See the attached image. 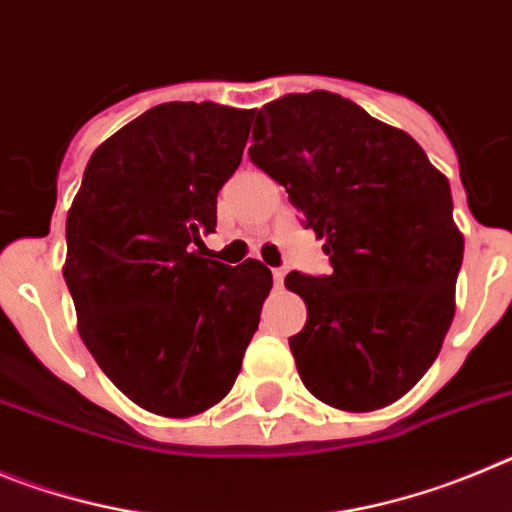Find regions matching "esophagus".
Wrapping results in <instances>:
<instances>
[{
	"mask_svg": "<svg viewBox=\"0 0 512 512\" xmlns=\"http://www.w3.org/2000/svg\"><path fill=\"white\" fill-rule=\"evenodd\" d=\"M283 278H285V270L283 267H273V280H275V285H283Z\"/></svg>",
	"mask_w": 512,
	"mask_h": 512,
	"instance_id": "34e87169",
	"label": "esophagus"
}]
</instances>
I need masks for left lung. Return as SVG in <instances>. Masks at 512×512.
<instances>
[{
	"instance_id": "8db88e82",
	"label": "left lung",
	"mask_w": 512,
	"mask_h": 512,
	"mask_svg": "<svg viewBox=\"0 0 512 512\" xmlns=\"http://www.w3.org/2000/svg\"><path fill=\"white\" fill-rule=\"evenodd\" d=\"M250 160L326 239L331 273H288L308 308L290 336L308 393L342 411L395 403L434 365L454 319L464 237L449 181L411 135L331 91L260 109Z\"/></svg>"
}]
</instances>
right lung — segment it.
<instances>
[{
	"label": "right lung",
	"mask_w": 512,
	"mask_h": 512,
	"mask_svg": "<svg viewBox=\"0 0 512 512\" xmlns=\"http://www.w3.org/2000/svg\"><path fill=\"white\" fill-rule=\"evenodd\" d=\"M250 114L214 101L147 109L96 147L68 211L63 278L78 334L158 416H196L232 390L273 288L262 262L201 257Z\"/></svg>",
	"instance_id": "1"
}]
</instances>
